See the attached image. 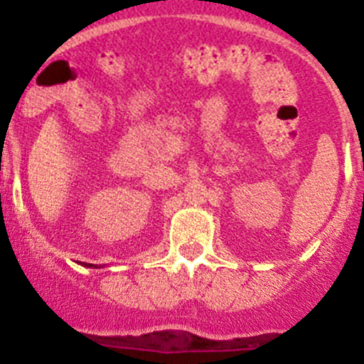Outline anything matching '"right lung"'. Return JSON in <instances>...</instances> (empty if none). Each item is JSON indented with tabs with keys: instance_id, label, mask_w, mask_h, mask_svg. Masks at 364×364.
Returning <instances> with one entry per match:
<instances>
[{
	"instance_id": "right-lung-1",
	"label": "right lung",
	"mask_w": 364,
	"mask_h": 364,
	"mask_svg": "<svg viewBox=\"0 0 364 364\" xmlns=\"http://www.w3.org/2000/svg\"><path fill=\"white\" fill-rule=\"evenodd\" d=\"M84 266H90V267H100V266H95V264H84Z\"/></svg>"
}]
</instances>
